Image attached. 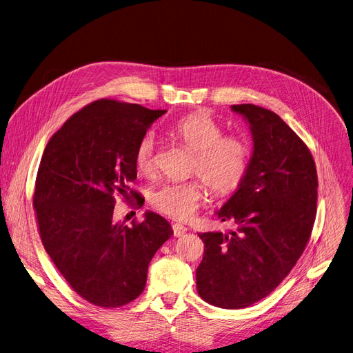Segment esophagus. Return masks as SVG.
Instances as JSON below:
<instances>
[{"label":"esophagus","instance_id":"34e87169","mask_svg":"<svg viewBox=\"0 0 353 353\" xmlns=\"http://www.w3.org/2000/svg\"><path fill=\"white\" fill-rule=\"evenodd\" d=\"M187 232V228L184 225H180V223H173V234L176 238L183 236Z\"/></svg>","mask_w":353,"mask_h":353}]
</instances>
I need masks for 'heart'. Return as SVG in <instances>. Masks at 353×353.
I'll return each instance as SVG.
<instances>
[{
	"label": "heart",
	"mask_w": 353,
	"mask_h": 353,
	"mask_svg": "<svg viewBox=\"0 0 353 353\" xmlns=\"http://www.w3.org/2000/svg\"><path fill=\"white\" fill-rule=\"evenodd\" d=\"M170 134L194 153L191 173L200 176L214 194L227 196L242 183L250 157V148L241 137H222V126L208 114H193L179 121ZM156 141L145 134L135 149V166L143 176L154 172ZM205 194L203 183H168L152 194V204L169 216L188 219L194 215Z\"/></svg>",
	"instance_id": "heart-1"
}]
</instances>
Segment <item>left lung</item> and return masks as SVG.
Wrapping results in <instances>:
<instances>
[{
	"instance_id": "left-lung-1",
	"label": "left lung",
	"mask_w": 353,
	"mask_h": 353,
	"mask_svg": "<svg viewBox=\"0 0 353 353\" xmlns=\"http://www.w3.org/2000/svg\"><path fill=\"white\" fill-rule=\"evenodd\" d=\"M249 125L253 149L246 174L215 215L235 230L204 232L197 268L200 297L238 310L270 294L290 273L310 239L316 214L314 159L277 114L253 105H231Z\"/></svg>"
}]
</instances>
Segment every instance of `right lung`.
Returning <instances> with one entry per match:
<instances>
[{
  "mask_svg": "<svg viewBox=\"0 0 353 353\" xmlns=\"http://www.w3.org/2000/svg\"><path fill=\"white\" fill-rule=\"evenodd\" d=\"M165 112L99 100L63 123L42 154L34 194L42 243L73 290L95 305L135 300L154 253L173 235L153 211L132 228L114 221L117 196H128L137 179V145Z\"/></svg>",
  "mask_w": 353,
  "mask_h": 353,
  "instance_id": "obj_1",
  "label": "right lung"
}]
</instances>
